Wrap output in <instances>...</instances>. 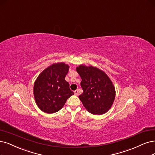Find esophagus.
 <instances>
[{"instance_id": "34e87169", "label": "esophagus", "mask_w": 155, "mask_h": 155, "mask_svg": "<svg viewBox=\"0 0 155 155\" xmlns=\"http://www.w3.org/2000/svg\"><path fill=\"white\" fill-rule=\"evenodd\" d=\"M74 94H75L76 95H78V94H78V93H79V92H78V90H76L75 91H74Z\"/></svg>"}]
</instances>
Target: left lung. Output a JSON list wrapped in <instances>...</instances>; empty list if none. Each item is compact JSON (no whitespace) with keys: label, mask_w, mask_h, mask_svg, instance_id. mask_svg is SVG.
I'll return each instance as SVG.
<instances>
[{"label":"left lung","mask_w":155,"mask_h":155,"mask_svg":"<svg viewBox=\"0 0 155 155\" xmlns=\"http://www.w3.org/2000/svg\"><path fill=\"white\" fill-rule=\"evenodd\" d=\"M82 81L83 92L79 95L86 110L94 115L106 113L115 97V89L110 78L104 71L92 65L76 67Z\"/></svg>","instance_id":"1"}]
</instances>
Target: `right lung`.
<instances>
[{
	"mask_svg": "<svg viewBox=\"0 0 155 155\" xmlns=\"http://www.w3.org/2000/svg\"><path fill=\"white\" fill-rule=\"evenodd\" d=\"M69 65L65 63H53L42 71L34 84L33 94L36 105L47 114L60 110L67 100L74 95L65 81Z\"/></svg>",
	"mask_w": 155,
	"mask_h": 155,
	"instance_id": "obj_1",
	"label": "right lung"
}]
</instances>
